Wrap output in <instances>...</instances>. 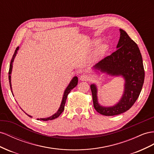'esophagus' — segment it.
<instances>
[{"mask_svg":"<svg viewBox=\"0 0 154 154\" xmlns=\"http://www.w3.org/2000/svg\"><path fill=\"white\" fill-rule=\"evenodd\" d=\"M80 79L82 81H87L89 79V77L86 75H82L80 77Z\"/></svg>","mask_w":154,"mask_h":154,"instance_id":"obj_1","label":"esophagus"}]
</instances>
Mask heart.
<instances>
[{"label":"heart","instance_id":"1","mask_svg":"<svg viewBox=\"0 0 154 154\" xmlns=\"http://www.w3.org/2000/svg\"><path fill=\"white\" fill-rule=\"evenodd\" d=\"M104 49H105V46H104V45H103V46H100V47L99 48V52H103V51L104 50Z\"/></svg>","mask_w":154,"mask_h":154}]
</instances>
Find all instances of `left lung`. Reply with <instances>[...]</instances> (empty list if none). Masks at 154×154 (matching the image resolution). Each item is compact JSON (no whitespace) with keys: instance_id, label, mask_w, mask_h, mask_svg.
<instances>
[{"instance_id":"left-lung-1","label":"left lung","mask_w":154,"mask_h":154,"mask_svg":"<svg viewBox=\"0 0 154 154\" xmlns=\"http://www.w3.org/2000/svg\"><path fill=\"white\" fill-rule=\"evenodd\" d=\"M120 33L117 50L100 60L94 68L111 75H122L125 78V91L122 97L115 106L103 107L97 102L95 85L90 86L94 108L106 116L119 115L128 110L139 97L144 80L142 55L137 45L125 31L120 29Z\"/></svg>"}]
</instances>
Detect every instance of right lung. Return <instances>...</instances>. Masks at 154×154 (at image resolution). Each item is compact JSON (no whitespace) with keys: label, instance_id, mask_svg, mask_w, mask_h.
Returning a JSON list of instances; mask_svg holds the SVG:
<instances>
[{"label":"right lung","instance_id":"add662e5","mask_svg":"<svg viewBox=\"0 0 154 154\" xmlns=\"http://www.w3.org/2000/svg\"><path fill=\"white\" fill-rule=\"evenodd\" d=\"M19 50V47H17L16 48L14 54V55H13L12 59L11 60V63H10V69H9V72H8V74H9V82H10V85L11 90V75H10V74L11 73V69H12V63H13V62H14V58H15V57L16 56L17 52V50ZM77 82H78V79H77V77H74L73 78V79L72 80V81L70 82L68 86L66 88V89L65 91H64L62 103H61L60 106V108L59 109V110L57 111V112L56 113H55L54 115H53L52 116L50 117L40 119H39V120H40V121H51V120H53V119H56V118H57L60 115V114L63 113V112L64 111V105H65V103H66V99H67L68 95L69 94V92L71 91V90L77 86ZM11 92H12V90H11ZM27 115H28V114H27ZM28 116L29 117H32V116H30L29 115H28Z\"/></svg>","mask_w":154,"mask_h":154}]
</instances>
